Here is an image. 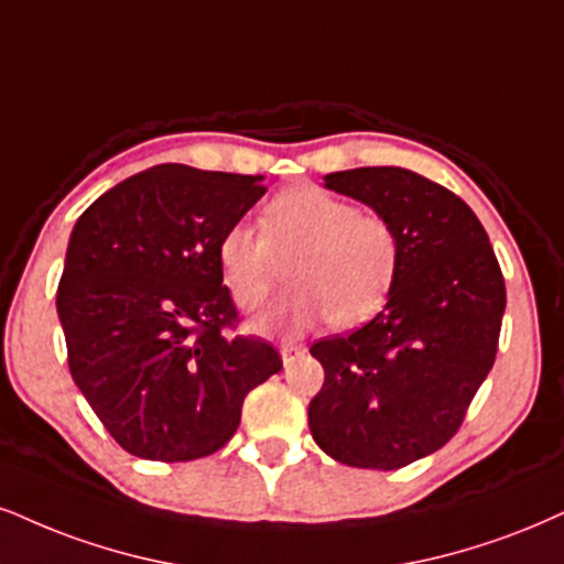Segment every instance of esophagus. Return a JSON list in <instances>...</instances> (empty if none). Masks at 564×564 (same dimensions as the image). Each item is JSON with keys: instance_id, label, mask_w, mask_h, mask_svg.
<instances>
[{"instance_id": "1", "label": "esophagus", "mask_w": 564, "mask_h": 564, "mask_svg": "<svg viewBox=\"0 0 564 564\" xmlns=\"http://www.w3.org/2000/svg\"><path fill=\"white\" fill-rule=\"evenodd\" d=\"M280 352H282V360H284V366H290V364H293V360H295L297 356H303V352H305V347H303V345H293V343H284V345L280 347Z\"/></svg>"}]
</instances>
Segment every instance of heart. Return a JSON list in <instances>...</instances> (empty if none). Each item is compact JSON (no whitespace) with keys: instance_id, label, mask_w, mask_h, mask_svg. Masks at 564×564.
I'll list each match as a JSON object with an SVG mask.
<instances>
[{"instance_id":"obj_1","label":"heart","mask_w":564,"mask_h":564,"mask_svg":"<svg viewBox=\"0 0 564 564\" xmlns=\"http://www.w3.org/2000/svg\"><path fill=\"white\" fill-rule=\"evenodd\" d=\"M259 229L235 221L217 242L221 282L246 314L269 303L288 263L295 288L256 318V332L297 335L322 318L350 329L377 316L392 295L402 242L392 219L373 208L303 183L263 206Z\"/></svg>"}]
</instances>
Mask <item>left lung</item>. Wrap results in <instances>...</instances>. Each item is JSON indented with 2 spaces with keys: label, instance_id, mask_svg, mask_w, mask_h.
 <instances>
[{
  "label": "left lung",
  "instance_id": "1",
  "mask_svg": "<svg viewBox=\"0 0 564 564\" xmlns=\"http://www.w3.org/2000/svg\"><path fill=\"white\" fill-rule=\"evenodd\" d=\"M326 187L392 219L402 267L381 314L311 345L324 384L308 426L337 463L398 470L463 426L499 350L505 276L484 225L444 185L402 166H360L326 175Z\"/></svg>",
  "mask_w": 564,
  "mask_h": 564
}]
</instances>
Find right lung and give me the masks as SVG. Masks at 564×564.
Wrapping results in <instances>:
<instances>
[{
  "instance_id": "obj_1",
  "label": "right lung",
  "mask_w": 564,
  "mask_h": 564,
  "mask_svg": "<svg viewBox=\"0 0 564 564\" xmlns=\"http://www.w3.org/2000/svg\"><path fill=\"white\" fill-rule=\"evenodd\" d=\"M261 177L159 164L80 214L57 288L67 366L130 455L187 463L240 426L242 400L282 356L238 335L217 242L259 200Z\"/></svg>"
}]
</instances>
